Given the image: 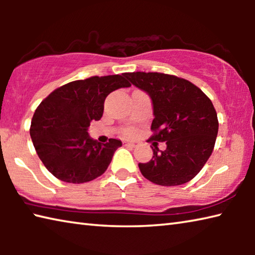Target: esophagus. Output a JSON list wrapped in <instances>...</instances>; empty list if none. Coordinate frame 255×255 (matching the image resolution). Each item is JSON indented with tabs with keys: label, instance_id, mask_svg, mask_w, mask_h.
Masks as SVG:
<instances>
[{
	"label": "esophagus",
	"instance_id": "34e87169",
	"mask_svg": "<svg viewBox=\"0 0 255 255\" xmlns=\"http://www.w3.org/2000/svg\"><path fill=\"white\" fill-rule=\"evenodd\" d=\"M124 145L125 146H128V147H136V146L138 145L136 141H128V140H125L124 141Z\"/></svg>",
	"mask_w": 255,
	"mask_h": 255
}]
</instances>
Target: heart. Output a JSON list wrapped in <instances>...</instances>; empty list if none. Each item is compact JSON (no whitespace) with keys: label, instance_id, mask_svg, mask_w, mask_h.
<instances>
[{"label":"heart","instance_id":"b5f03b06","mask_svg":"<svg viewBox=\"0 0 255 255\" xmlns=\"http://www.w3.org/2000/svg\"><path fill=\"white\" fill-rule=\"evenodd\" d=\"M133 131L131 130V129H128V130L126 131V135H132Z\"/></svg>","mask_w":255,"mask_h":255}]
</instances>
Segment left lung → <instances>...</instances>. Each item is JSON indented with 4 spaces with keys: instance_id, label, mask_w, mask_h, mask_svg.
<instances>
[{
    "instance_id": "8db88e82",
    "label": "left lung",
    "mask_w": 255,
    "mask_h": 255,
    "mask_svg": "<svg viewBox=\"0 0 255 255\" xmlns=\"http://www.w3.org/2000/svg\"><path fill=\"white\" fill-rule=\"evenodd\" d=\"M131 84L152 99L154 119L148 141H165L159 150L153 143V158L139 163L146 179L158 185H180L199 173L213 153L218 133L213 102L188 80L163 73H125Z\"/></svg>"
}]
</instances>
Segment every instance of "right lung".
Wrapping results in <instances>:
<instances>
[{
	"label": "right lung",
	"instance_id": "add662e5",
	"mask_svg": "<svg viewBox=\"0 0 255 255\" xmlns=\"http://www.w3.org/2000/svg\"><path fill=\"white\" fill-rule=\"evenodd\" d=\"M131 84L122 75L92 76L73 81L51 92L34 111L30 136L38 156L56 178L84 183L105 173L123 143L92 139L88 128L100 120L105 100L112 91Z\"/></svg>",
	"mask_w": 255,
	"mask_h": 255
}]
</instances>
